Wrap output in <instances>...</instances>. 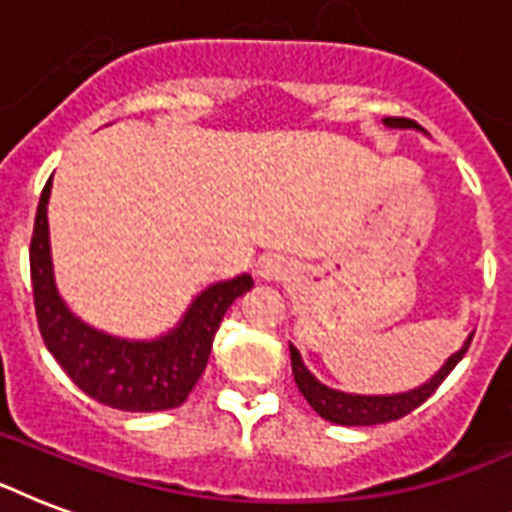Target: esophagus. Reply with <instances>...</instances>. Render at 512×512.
I'll use <instances>...</instances> for the list:
<instances>
[{
	"label": "esophagus",
	"instance_id": "esophagus-1",
	"mask_svg": "<svg viewBox=\"0 0 512 512\" xmlns=\"http://www.w3.org/2000/svg\"><path fill=\"white\" fill-rule=\"evenodd\" d=\"M257 273L268 281L281 279V276L287 273V265H284V260H279V257H265L263 263H260V268H257Z\"/></svg>",
	"mask_w": 512,
	"mask_h": 512
}]
</instances>
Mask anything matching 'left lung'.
Segmentation results:
<instances>
[{
  "label": "left lung",
  "instance_id": "1",
  "mask_svg": "<svg viewBox=\"0 0 512 512\" xmlns=\"http://www.w3.org/2000/svg\"><path fill=\"white\" fill-rule=\"evenodd\" d=\"M388 127H412V119H401V116H388L385 119ZM417 127V124H414ZM470 340L462 345L457 353H454L449 361H446L433 380H428L420 388L409 390V393H398V396H350V393H340V390H332L327 385H321L316 377H313L308 369H305L303 358L297 353V348L289 342V353H292V374H295V382L300 393L305 396V401L316 409V414H321L324 420L337 422V425H380V422H393L406 417L409 412H414L417 406L425 404L433 393L438 390V385L446 380V374L452 372L457 361L465 356Z\"/></svg>",
  "mask_w": 512,
  "mask_h": 512
}]
</instances>
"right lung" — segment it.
<instances>
[{
  "label": "right lung",
  "instance_id": "1",
  "mask_svg": "<svg viewBox=\"0 0 512 512\" xmlns=\"http://www.w3.org/2000/svg\"><path fill=\"white\" fill-rule=\"evenodd\" d=\"M52 183L44 185L31 236V284L39 332L55 361L74 385L98 404L119 412H162L188 398L207 369L225 311L252 289V276H236L204 289L185 313L183 324L162 340L127 342L87 327L60 300L50 260L47 201Z\"/></svg>",
  "mask_w": 512,
  "mask_h": 512
}]
</instances>
